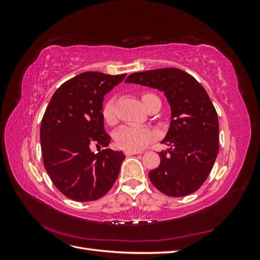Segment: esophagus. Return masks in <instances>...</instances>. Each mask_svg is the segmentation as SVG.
I'll list each match as a JSON object with an SVG mask.
<instances>
[{
    "instance_id": "esophagus-1",
    "label": "esophagus",
    "mask_w": 260,
    "mask_h": 260,
    "mask_svg": "<svg viewBox=\"0 0 260 260\" xmlns=\"http://www.w3.org/2000/svg\"><path fill=\"white\" fill-rule=\"evenodd\" d=\"M143 152H141V151H125L124 152V154L127 155V156H131V155H137V154H142Z\"/></svg>"
}]
</instances>
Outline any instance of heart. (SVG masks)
<instances>
[{
	"mask_svg": "<svg viewBox=\"0 0 260 260\" xmlns=\"http://www.w3.org/2000/svg\"><path fill=\"white\" fill-rule=\"evenodd\" d=\"M155 99H158L152 93H144L142 95V102L145 108L148 107L149 103ZM103 119L108 124H114L116 122V113H115V102L114 100L107 101L103 111ZM155 138V133L153 130L141 125L127 124L118 129L114 139L117 146H119L125 151H139V149L145 147L147 144L152 142Z\"/></svg>",
	"mask_w": 260,
	"mask_h": 260,
	"instance_id": "1",
	"label": "heart"
}]
</instances>
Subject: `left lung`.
<instances>
[{
    "label": "left lung",
    "mask_w": 260,
    "mask_h": 260,
    "mask_svg": "<svg viewBox=\"0 0 260 260\" xmlns=\"http://www.w3.org/2000/svg\"><path fill=\"white\" fill-rule=\"evenodd\" d=\"M124 82L162 92L170 106V127L161 141L169 148L159 152V166L148 172L151 182L172 198L198 191L219 151L218 116L206 90L178 68L136 73Z\"/></svg>",
    "instance_id": "1"
}]
</instances>
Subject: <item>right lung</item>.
<instances>
[{
	"mask_svg": "<svg viewBox=\"0 0 260 260\" xmlns=\"http://www.w3.org/2000/svg\"><path fill=\"white\" fill-rule=\"evenodd\" d=\"M125 76L82 73L62 83L46 107L40 129L43 164L54 185L70 200L101 199L119 175L122 152L107 148L95 154L90 147L111 142L104 129L103 101Z\"/></svg>",
	"mask_w": 260,
	"mask_h": 260,
	"instance_id": "1",
	"label": "right lung"
}]
</instances>
